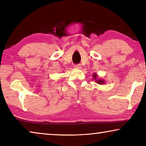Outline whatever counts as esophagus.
<instances>
[{"label": "esophagus", "mask_w": 146, "mask_h": 146, "mask_svg": "<svg viewBox=\"0 0 146 146\" xmlns=\"http://www.w3.org/2000/svg\"><path fill=\"white\" fill-rule=\"evenodd\" d=\"M74 68H76V69H80L82 67L80 64H76V65H74Z\"/></svg>", "instance_id": "esophagus-1"}]
</instances>
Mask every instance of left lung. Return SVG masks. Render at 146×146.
<instances>
[{
  "label": "left lung",
  "mask_w": 146,
  "mask_h": 146,
  "mask_svg": "<svg viewBox=\"0 0 146 146\" xmlns=\"http://www.w3.org/2000/svg\"><path fill=\"white\" fill-rule=\"evenodd\" d=\"M92 77L97 84H105L104 80L98 78V74L96 73H94L92 75Z\"/></svg>",
  "instance_id": "1"
}]
</instances>
